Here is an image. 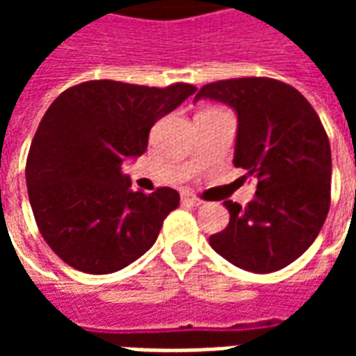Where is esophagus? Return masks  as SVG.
<instances>
[{
	"instance_id": "obj_1",
	"label": "esophagus",
	"mask_w": 356,
	"mask_h": 356,
	"mask_svg": "<svg viewBox=\"0 0 356 356\" xmlns=\"http://www.w3.org/2000/svg\"><path fill=\"white\" fill-rule=\"evenodd\" d=\"M181 200H183V204H188V206H200L202 204L200 198H196V196H193V194H183V196H181Z\"/></svg>"
}]
</instances>
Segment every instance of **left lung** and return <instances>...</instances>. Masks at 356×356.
Returning <instances> with one entry per match:
<instances>
[{"mask_svg":"<svg viewBox=\"0 0 356 356\" xmlns=\"http://www.w3.org/2000/svg\"><path fill=\"white\" fill-rule=\"evenodd\" d=\"M200 99L236 110L232 162L257 179L246 208L225 202L231 221L209 246L244 270H280L305 254L328 216L332 152L321 118L298 89L273 78L213 81Z\"/></svg>","mask_w":356,"mask_h":356,"instance_id":"obj_1","label":"left lung"}]
</instances>
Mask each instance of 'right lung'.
<instances>
[{"instance_id": "1", "label": "right lung", "mask_w": 356, "mask_h": 356, "mask_svg": "<svg viewBox=\"0 0 356 356\" xmlns=\"http://www.w3.org/2000/svg\"><path fill=\"white\" fill-rule=\"evenodd\" d=\"M194 91L93 80L51 102L30 145L26 186L38 229L63 261L108 275L152 248L179 193L131 191L122 163L143 154L150 127Z\"/></svg>"}]
</instances>
